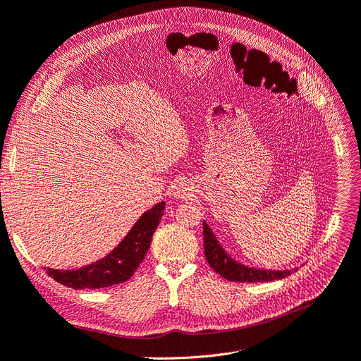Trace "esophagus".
Listing matches in <instances>:
<instances>
[{
    "mask_svg": "<svg viewBox=\"0 0 361 361\" xmlns=\"http://www.w3.org/2000/svg\"><path fill=\"white\" fill-rule=\"evenodd\" d=\"M192 195V184L189 181H180L176 188V196L177 197H189Z\"/></svg>",
    "mask_w": 361,
    "mask_h": 361,
    "instance_id": "esophagus-1",
    "label": "esophagus"
}]
</instances>
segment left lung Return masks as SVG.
<instances>
[{
  "mask_svg": "<svg viewBox=\"0 0 361 361\" xmlns=\"http://www.w3.org/2000/svg\"><path fill=\"white\" fill-rule=\"evenodd\" d=\"M204 250L205 257L209 266L223 278L229 281L239 283H263V281H274V279H281L288 276L291 272H296L298 268L283 269V271H272V269H262L255 268V266H247L241 262L231 257L228 251L223 248L219 243L216 233L204 221Z\"/></svg>",
  "mask_w": 361,
  "mask_h": 361,
  "instance_id": "obj_1",
  "label": "left lung"
}]
</instances>
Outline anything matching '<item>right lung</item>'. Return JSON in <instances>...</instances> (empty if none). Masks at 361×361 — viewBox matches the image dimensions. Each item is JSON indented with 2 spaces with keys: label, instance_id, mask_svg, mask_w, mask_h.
I'll return each instance as SVG.
<instances>
[{
  "label": "right lung",
  "instance_id": "obj_1",
  "mask_svg": "<svg viewBox=\"0 0 361 361\" xmlns=\"http://www.w3.org/2000/svg\"><path fill=\"white\" fill-rule=\"evenodd\" d=\"M166 202H159L137 220L128 235L105 257L74 271L44 268L58 281L74 290L104 288L125 283L138 269L150 248L152 236L162 220Z\"/></svg>",
  "mask_w": 361,
  "mask_h": 361
}]
</instances>
